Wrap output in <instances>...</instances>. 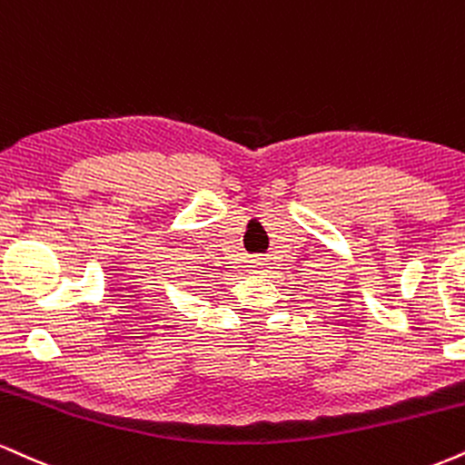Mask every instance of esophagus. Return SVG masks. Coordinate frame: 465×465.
Segmentation results:
<instances>
[{
    "instance_id": "1",
    "label": "esophagus",
    "mask_w": 465,
    "mask_h": 465,
    "mask_svg": "<svg viewBox=\"0 0 465 465\" xmlns=\"http://www.w3.org/2000/svg\"><path fill=\"white\" fill-rule=\"evenodd\" d=\"M266 264H268L266 257H257V260H253V268H255V271H262V268H266Z\"/></svg>"
}]
</instances>
